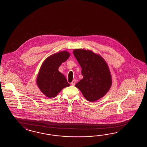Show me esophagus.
Listing matches in <instances>:
<instances>
[{"instance_id":"esophagus-1","label":"esophagus","mask_w":147,"mask_h":147,"mask_svg":"<svg viewBox=\"0 0 147 147\" xmlns=\"http://www.w3.org/2000/svg\"><path fill=\"white\" fill-rule=\"evenodd\" d=\"M71 85H72V86H75V84H76V80H74L71 82Z\"/></svg>"}]
</instances>
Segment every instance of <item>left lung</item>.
Here are the masks:
<instances>
[{
	"instance_id": "obj_1",
	"label": "left lung",
	"mask_w": 147,
	"mask_h": 147,
	"mask_svg": "<svg viewBox=\"0 0 147 147\" xmlns=\"http://www.w3.org/2000/svg\"><path fill=\"white\" fill-rule=\"evenodd\" d=\"M73 53L81 66L83 79L76 84L84 97L94 102L103 97L112 84L111 76L106 61L91 50L77 49Z\"/></svg>"
}]
</instances>
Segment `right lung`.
I'll return each instance as SVG.
<instances>
[{
  "label": "right lung",
  "instance_id": "obj_1",
  "mask_svg": "<svg viewBox=\"0 0 147 147\" xmlns=\"http://www.w3.org/2000/svg\"><path fill=\"white\" fill-rule=\"evenodd\" d=\"M69 56L68 51H63L48 57L42 63L36 82L46 97L49 98L56 97L63 88L70 86L64 75L58 71L59 66Z\"/></svg>",
  "mask_w": 147,
  "mask_h": 147
}]
</instances>
